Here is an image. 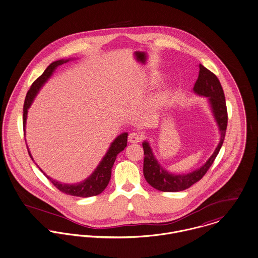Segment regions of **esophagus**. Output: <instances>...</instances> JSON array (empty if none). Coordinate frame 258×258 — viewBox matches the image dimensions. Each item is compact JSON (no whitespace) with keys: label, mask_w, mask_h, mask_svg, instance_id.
<instances>
[{"label":"esophagus","mask_w":258,"mask_h":258,"mask_svg":"<svg viewBox=\"0 0 258 258\" xmlns=\"http://www.w3.org/2000/svg\"><path fill=\"white\" fill-rule=\"evenodd\" d=\"M140 140H141V136L138 133H132L128 136V141L132 143H138Z\"/></svg>","instance_id":"1"}]
</instances>
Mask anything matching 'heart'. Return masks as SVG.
I'll return each instance as SVG.
<instances>
[{"mask_svg":"<svg viewBox=\"0 0 258 258\" xmlns=\"http://www.w3.org/2000/svg\"><path fill=\"white\" fill-rule=\"evenodd\" d=\"M166 94H167V90H166V89H165V90H162V91L159 93L158 95L155 97V100H154V101L158 102V101H161V100L164 99V98H165V96H166Z\"/></svg>","mask_w":258,"mask_h":258,"instance_id":"obj_1","label":"heart"}]
</instances>
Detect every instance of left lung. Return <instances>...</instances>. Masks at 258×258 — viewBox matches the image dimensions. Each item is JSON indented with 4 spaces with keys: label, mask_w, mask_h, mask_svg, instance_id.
I'll return each instance as SVG.
<instances>
[{
    "label": "left lung",
    "mask_w": 258,
    "mask_h": 258,
    "mask_svg": "<svg viewBox=\"0 0 258 258\" xmlns=\"http://www.w3.org/2000/svg\"><path fill=\"white\" fill-rule=\"evenodd\" d=\"M192 91L197 95L207 98L213 118L218 125L220 133L218 145L215 148L213 154L197 170L186 174H173L165 170L159 164L149 142L144 140L142 142L144 150L143 175L146 181L151 186L161 191H181L198 182L213 164L224 142L228 123V114L224 91L217 77L201 63H199V78L195 83Z\"/></svg>",
    "instance_id": "8db88e82"
}]
</instances>
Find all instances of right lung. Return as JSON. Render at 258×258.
Wrapping results in <instances>:
<instances>
[{"mask_svg": "<svg viewBox=\"0 0 258 258\" xmlns=\"http://www.w3.org/2000/svg\"><path fill=\"white\" fill-rule=\"evenodd\" d=\"M70 59H61L53 61L51 64L48 66V68L44 71V73L40 76L39 78L32 83L30 89L28 90V92L26 94V97L24 100V105H23V131H24V134H25L28 109L32 105L40 89L53 76L56 69L59 66H61L62 63L68 62ZM127 135H128L127 133H122L114 139V141L110 144L109 149L107 150L104 157L100 161L98 166L93 171V173L88 178L83 179L80 182H77V183L60 182V181H58V180L47 176L36 163H35V165L39 168L40 171L45 175V177L48 179H50V181L63 194L74 196V197H80V198H90V197L98 196L106 188V186L108 185V183L110 181L111 174H112V168L115 163V160L117 158V155L126 147ZM27 150H28L29 156L34 162L28 146H27Z\"/></svg>", "mask_w": 258, "mask_h": 258, "instance_id": "obj_1", "label": "right lung"}]
</instances>
